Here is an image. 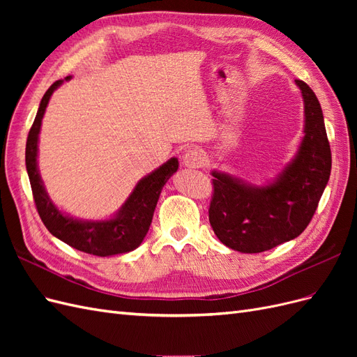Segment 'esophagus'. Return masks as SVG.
Listing matches in <instances>:
<instances>
[{"label":"esophagus","instance_id":"34e87169","mask_svg":"<svg viewBox=\"0 0 357 357\" xmlns=\"http://www.w3.org/2000/svg\"><path fill=\"white\" fill-rule=\"evenodd\" d=\"M183 165L188 168H202L205 165V155L199 149H189L183 155Z\"/></svg>","mask_w":357,"mask_h":357}]
</instances>
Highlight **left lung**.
<instances>
[{
    "label": "left lung",
    "instance_id": "obj_1",
    "mask_svg": "<svg viewBox=\"0 0 357 357\" xmlns=\"http://www.w3.org/2000/svg\"><path fill=\"white\" fill-rule=\"evenodd\" d=\"M304 98V138L295 158L266 186L213 171L208 219L232 250L261 253L296 238L314 215L332 167L331 146L316 93L295 80Z\"/></svg>",
    "mask_w": 357,
    "mask_h": 357
}]
</instances>
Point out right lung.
Listing matches in <instances>:
<instances>
[{"mask_svg":"<svg viewBox=\"0 0 357 357\" xmlns=\"http://www.w3.org/2000/svg\"><path fill=\"white\" fill-rule=\"evenodd\" d=\"M70 79V75L66 77V80ZM62 82L56 80L41 98L36 121L29 129L26 139L25 162L37 211L52 235L80 252L102 257L132 252L143 243L152 223L160 190L177 171L178 160L177 158H171L164 165L139 180L131 195L112 219L79 220L63 214L49 198L37 167L38 134L43 116L52 93L59 88Z\"/></svg>","mask_w":357,"mask_h":357,"instance_id":"1","label":"right lung"}]
</instances>
